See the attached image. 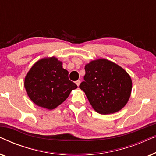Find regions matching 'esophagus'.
<instances>
[{"label": "esophagus", "mask_w": 156, "mask_h": 156, "mask_svg": "<svg viewBox=\"0 0 156 156\" xmlns=\"http://www.w3.org/2000/svg\"><path fill=\"white\" fill-rule=\"evenodd\" d=\"M80 82H81V81H80V80H78L77 81H76L75 82V83H76V84L77 85V86L79 87L80 86Z\"/></svg>", "instance_id": "esophagus-1"}]
</instances>
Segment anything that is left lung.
Instances as JSON below:
<instances>
[{"instance_id": "1", "label": "left lung", "mask_w": 156, "mask_h": 156, "mask_svg": "<svg viewBox=\"0 0 156 156\" xmlns=\"http://www.w3.org/2000/svg\"><path fill=\"white\" fill-rule=\"evenodd\" d=\"M80 88L96 112L108 114L119 112L129 101L131 79L120 66L105 59L91 61L85 66Z\"/></svg>"}]
</instances>
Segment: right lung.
<instances>
[{
  "instance_id": "right-lung-1",
  "label": "right lung",
  "mask_w": 156,
  "mask_h": 156,
  "mask_svg": "<svg viewBox=\"0 0 156 156\" xmlns=\"http://www.w3.org/2000/svg\"><path fill=\"white\" fill-rule=\"evenodd\" d=\"M69 72L55 57L44 58L34 65L25 79L30 99L40 107L53 109L69 97L76 84L68 77Z\"/></svg>"
}]
</instances>
